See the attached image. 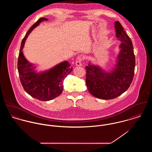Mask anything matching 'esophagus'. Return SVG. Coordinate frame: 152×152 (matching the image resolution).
Listing matches in <instances>:
<instances>
[{"label": "esophagus", "mask_w": 152, "mask_h": 152, "mask_svg": "<svg viewBox=\"0 0 152 152\" xmlns=\"http://www.w3.org/2000/svg\"><path fill=\"white\" fill-rule=\"evenodd\" d=\"M82 57L81 56H78L75 61V65L77 66H81L82 64H81V61H82Z\"/></svg>", "instance_id": "obj_1"}]
</instances>
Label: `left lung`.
<instances>
[{"mask_svg": "<svg viewBox=\"0 0 152 152\" xmlns=\"http://www.w3.org/2000/svg\"><path fill=\"white\" fill-rule=\"evenodd\" d=\"M115 28L121 44L114 66L108 72L91 62L86 67L89 92L102 99H113L122 94L130 87L134 76L135 57L132 41L119 22H115Z\"/></svg>", "mask_w": 152, "mask_h": 152, "instance_id": "1", "label": "left lung"}]
</instances>
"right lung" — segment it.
<instances>
[{"label": "right lung", "mask_w": 152, "mask_h": 152, "mask_svg": "<svg viewBox=\"0 0 152 152\" xmlns=\"http://www.w3.org/2000/svg\"><path fill=\"white\" fill-rule=\"evenodd\" d=\"M47 20L48 19L44 18L39 19L28 30L22 40L18 62L19 77L24 91L32 97L42 101L53 99L62 93L64 80L72 71L71 64L64 61L48 70L37 72L36 66L25 58L23 49L27 37L41 22Z\"/></svg>", "instance_id": "right-lung-1"}]
</instances>
